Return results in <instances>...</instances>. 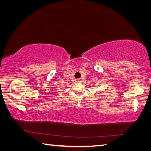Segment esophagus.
<instances>
[{"instance_id":"1","label":"esophagus","mask_w":151,"mask_h":151,"mask_svg":"<svg viewBox=\"0 0 151 151\" xmlns=\"http://www.w3.org/2000/svg\"><path fill=\"white\" fill-rule=\"evenodd\" d=\"M76 81L77 82V83H81V79H76Z\"/></svg>"}]
</instances>
